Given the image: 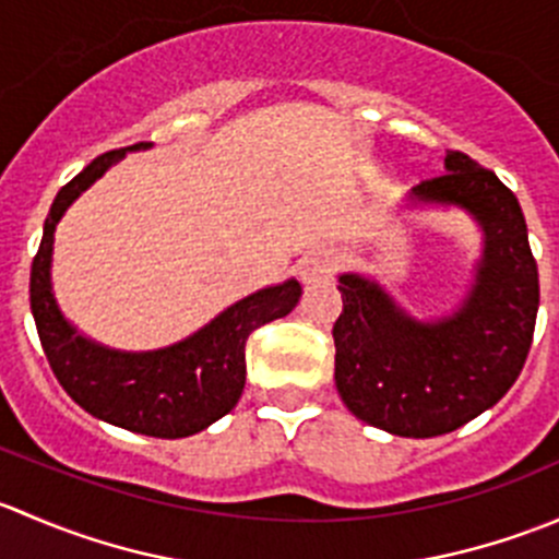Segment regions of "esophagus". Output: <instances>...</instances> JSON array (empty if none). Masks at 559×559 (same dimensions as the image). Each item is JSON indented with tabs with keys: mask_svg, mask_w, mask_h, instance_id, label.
I'll list each match as a JSON object with an SVG mask.
<instances>
[{
	"mask_svg": "<svg viewBox=\"0 0 559 559\" xmlns=\"http://www.w3.org/2000/svg\"><path fill=\"white\" fill-rule=\"evenodd\" d=\"M332 267H335V257L330 251H311L300 259L297 273H300L302 284H316V281L326 278Z\"/></svg>",
	"mask_w": 559,
	"mask_h": 559,
	"instance_id": "obj_1",
	"label": "esophagus"
}]
</instances>
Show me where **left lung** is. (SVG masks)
<instances>
[{
	"mask_svg": "<svg viewBox=\"0 0 559 559\" xmlns=\"http://www.w3.org/2000/svg\"><path fill=\"white\" fill-rule=\"evenodd\" d=\"M414 197L462 205L481 222L476 286L460 311L421 324L379 284L341 275L335 384L357 419L432 438L492 408L520 379L538 313V264L514 191L462 151H449L447 173L421 180Z\"/></svg>",
	"mask_w": 559,
	"mask_h": 559,
	"instance_id": "1",
	"label": "left lung"
}]
</instances>
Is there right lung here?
Here are the masks:
<instances>
[{"instance_id": "add662e5", "label": "right lung", "mask_w": 559, "mask_h": 559, "mask_svg": "<svg viewBox=\"0 0 559 559\" xmlns=\"http://www.w3.org/2000/svg\"><path fill=\"white\" fill-rule=\"evenodd\" d=\"M134 143L97 156L64 183L45 218L32 262L29 300L50 370L64 392L97 419L151 438H186L235 408L246 386V341L253 330L297 306L302 286L286 281L235 302L205 330L162 352L123 354L78 335L50 295V248L61 213Z\"/></svg>"}]
</instances>
